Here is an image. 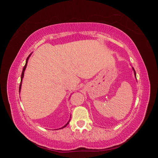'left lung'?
I'll return each instance as SVG.
<instances>
[{
  "instance_id": "left-lung-1",
  "label": "left lung",
  "mask_w": 158,
  "mask_h": 158,
  "mask_svg": "<svg viewBox=\"0 0 158 158\" xmlns=\"http://www.w3.org/2000/svg\"><path fill=\"white\" fill-rule=\"evenodd\" d=\"M132 70H133V71H134V74H135V78H136V72H135V69H134L133 67H132Z\"/></svg>"
}]
</instances>
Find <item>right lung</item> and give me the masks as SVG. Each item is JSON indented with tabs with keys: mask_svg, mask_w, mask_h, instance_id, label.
I'll use <instances>...</instances> for the list:
<instances>
[{
	"mask_svg": "<svg viewBox=\"0 0 158 158\" xmlns=\"http://www.w3.org/2000/svg\"><path fill=\"white\" fill-rule=\"evenodd\" d=\"M32 53V52H31ZM31 53L28 56V57L27 58V59H26V64H25V66H23V70H22V74H21V82H20V87H19V92L20 93V91H21V88H22V80H23V76H24V72H25V70H26V66H27V61H28V60H29V58L30 57V56H31ZM71 117V116H70ZM70 119H69V121L66 123V124L65 125H64L63 127H61V128H59V129H62V128H64V127H66V126L68 125V124L69 123V122H70ZM56 130H58V129H56Z\"/></svg>",
	"mask_w": 158,
	"mask_h": 158,
	"instance_id": "add662e5",
	"label": "right lung"
}]
</instances>
